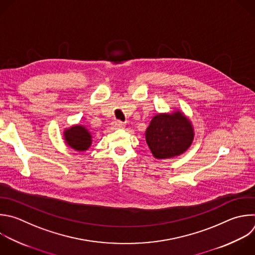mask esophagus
I'll return each mask as SVG.
<instances>
[{
  "instance_id": "obj_1",
  "label": "esophagus",
  "mask_w": 255,
  "mask_h": 255,
  "mask_svg": "<svg viewBox=\"0 0 255 255\" xmlns=\"http://www.w3.org/2000/svg\"><path fill=\"white\" fill-rule=\"evenodd\" d=\"M112 125H113V127H114L115 129H121V128H124V127H125V124H124L123 122H121V121H118V120L113 121V122H112Z\"/></svg>"
}]
</instances>
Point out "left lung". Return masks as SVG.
Instances as JSON below:
<instances>
[{"label": "left lung", "instance_id": "obj_1", "mask_svg": "<svg viewBox=\"0 0 255 255\" xmlns=\"http://www.w3.org/2000/svg\"><path fill=\"white\" fill-rule=\"evenodd\" d=\"M145 139L155 158L168 159L187 151L194 139V128L180 110L158 113L147 127Z\"/></svg>", "mask_w": 255, "mask_h": 255}]
</instances>
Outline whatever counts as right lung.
Instances as JSON below:
<instances>
[{"instance_id": "right-lung-1", "label": "right lung", "mask_w": 255, "mask_h": 255, "mask_svg": "<svg viewBox=\"0 0 255 255\" xmlns=\"http://www.w3.org/2000/svg\"><path fill=\"white\" fill-rule=\"evenodd\" d=\"M66 144L75 151L84 152L92 145L91 132L83 125L77 124L66 128L63 132Z\"/></svg>"}]
</instances>
